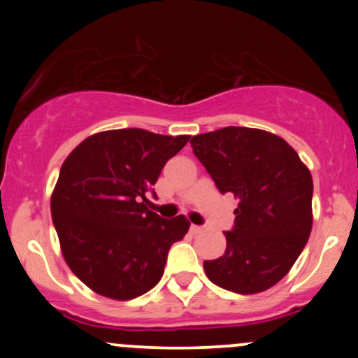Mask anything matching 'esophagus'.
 Instances as JSON below:
<instances>
[{
    "mask_svg": "<svg viewBox=\"0 0 358 358\" xmlns=\"http://www.w3.org/2000/svg\"><path fill=\"white\" fill-rule=\"evenodd\" d=\"M190 232H192V234H199V232H202V227L192 225V227H190Z\"/></svg>",
    "mask_w": 358,
    "mask_h": 358,
    "instance_id": "obj_1",
    "label": "esophagus"
}]
</instances>
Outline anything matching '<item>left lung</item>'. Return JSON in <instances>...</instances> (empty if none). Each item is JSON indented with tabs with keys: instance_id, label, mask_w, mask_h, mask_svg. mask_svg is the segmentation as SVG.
Returning <instances> with one entry per match:
<instances>
[{
	"instance_id": "1",
	"label": "left lung",
	"mask_w": 358,
	"mask_h": 358,
	"mask_svg": "<svg viewBox=\"0 0 358 358\" xmlns=\"http://www.w3.org/2000/svg\"><path fill=\"white\" fill-rule=\"evenodd\" d=\"M190 143L220 192L239 199L225 252L204 262L206 275L237 294L275 286L312 230L308 168L286 140L263 129L227 126L192 136Z\"/></svg>"
}]
</instances>
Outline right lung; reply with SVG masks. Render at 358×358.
Returning <instances> with one entry per match:
<instances>
[{
	"label": "right lung",
	"mask_w": 358,
	"mask_h": 358,
	"mask_svg": "<svg viewBox=\"0 0 358 358\" xmlns=\"http://www.w3.org/2000/svg\"><path fill=\"white\" fill-rule=\"evenodd\" d=\"M190 136L142 128L102 131L79 143L60 168L52 218L69 268L90 289L112 299L150 291L168 251L189 232L183 215L164 220L147 194L166 162Z\"/></svg>",
	"instance_id": "obj_1"
}]
</instances>
